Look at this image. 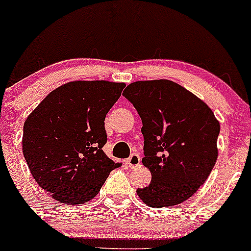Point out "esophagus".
<instances>
[{"mask_svg":"<svg viewBox=\"0 0 251 251\" xmlns=\"http://www.w3.org/2000/svg\"><path fill=\"white\" fill-rule=\"evenodd\" d=\"M126 165L129 166V168H135L137 166L141 165V157L139 154H131V156L126 160Z\"/></svg>","mask_w":251,"mask_h":251,"instance_id":"1","label":"esophagus"}]
</instances>
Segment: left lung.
Listing matches in <instances>:
<instances>
[{
	"label": "left lung",
	"instance_id": "1",
	"mask_svg": "<svg viewBox=\"0 0 251 251\" xmlns=\"http://www.w3.org/2000/svg\"><path fill=\"white\" fill-rule=\"evenodd\" d=\"M123 96L142 120V163L151 171L149 186L137 196L151 207L187 201L210 176L218 157L219 126L201 98L167 79L129 84Z\"/></svg>",
	"mask_w": 251,
	"mask_h": 251
}]
</instances>
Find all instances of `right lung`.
Instances as JSON below:
<instances>
[{
    "label": "right lung",
    "mask_w": 251,
    "mask_h": 251,
    "mask_svg": "<svg viewBox=\"0 0 251 251\" xmlns=\"http://www.w3.org/2000/svg\"><path fill=\"white\" fill-rule=\"evenodd\" d=\"M125 83L75 80L46 96L24 126L22 151L33 178L54 201L84 204L120 167L104 154V120Z\"/></svg>",
    "instance_id": "add662e5"
}]
</instances>
